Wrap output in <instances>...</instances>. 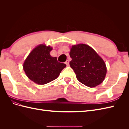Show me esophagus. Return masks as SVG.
Returning <instances> with one entry per match:
<instances>
[{
  "label": "esophagus",
  "mask_w": 129,
  "mask_h": 129,
  "mask_svg": "<svg viewBox=\"0 0 129 129\" xmlns=\"http://www.w3.org/2000/svg\"><path fill=\"white\" fill-rule=\"evenodd\" d=\"M65 63L67 65V66H69V60H67L66 62H65Z\"/></svg>",
  "instance_id": "obj_1"
}]
</instances>
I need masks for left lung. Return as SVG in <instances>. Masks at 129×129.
<instances>
[{
    "instance_id": "8db88e82",
    "label": "left lung",
    "mask_w": 129,
    "mask_h": 129,
    "mask_svg": "<svg viewBox=\"0 0 129 129\" xmlns=\"http://www.w3.org/2000/svg\"><path fill=\"white\" fill-rule=\"evenodd\" d=\"M69 55L70 66L81 83L92 88L102 82L106 75V66L91 47L85 44L73 46Z\"/></svg>"
}]
</instances>
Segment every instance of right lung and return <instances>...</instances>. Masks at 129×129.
Here are the masks:
<instances>
[{
    "instance_id": "1",
    "label": "right lung",
    "mask_w": 129,
    "mask_h": 129,
    "mask_svg": "<svg viewBox=\"0 0 129 129\" xmlns=\"http://www.w3.org/2000/svg\"><path fill=\"white\" fill-rule=\"evenodd\" d=\"M52 49L50 46L40 45L30 52L23 64L27 77L38 84H45L55 80L66 67L56 57L50 55Z\"/></svg>"
}]
</instances>
